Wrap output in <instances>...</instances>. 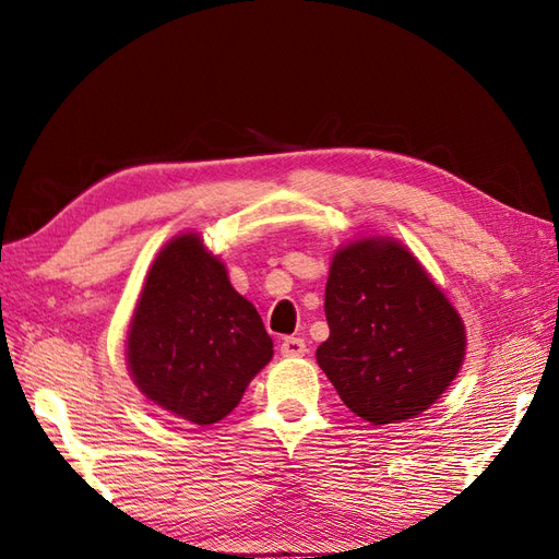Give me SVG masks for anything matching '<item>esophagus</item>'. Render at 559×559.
Wrapping results in <instances>:
<instances>
[{
	"label": "esophagus",
	"mask_w": 559,
	"mask_h": 559,
	"mask_svg": "<svg viewBox=\"0 0 559 559\" xmlns=\"http://www.w3.org/2000/svg\"><path fill=\"white\" fill-rule=\"evenodd\" d=\"M307 353V343L302 338H295V336H288L281 341V355L283 358H300V355Z\"/></svg>",
	"instance_id": "34e87169"
}]
</instances>
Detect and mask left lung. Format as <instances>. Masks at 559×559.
<instances>
[{
  "label": "left lung",
  "instance_id": "8db88e82",
  "mask_svg": "<svg viewBox=\"0 0 559 559\" xmlns=\"http://www.w3.org/2000/svg\"><path fill=\"white\" fill-rule=\"evenodd\" d=\"M324 312L329 338L317 348V362L367 423L415 418L461 370L466 329L459 312L420 261L389 237L338 249Z\"/></svg>",
  "mask_w": 559,
  "mask_h": 559
}]
</instances>
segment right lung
I'll use <instances>...</instances> for the list:
<instances>
[{"mask_svg": "<svg viewBox=\"0 0 559 559\" xmlns=\"http://www.w3.org/2000/svg\"><path fill=\"white\" fill-rule=\"evenodd\" d=\"M273 355L254 305L197 233L165 245L127 331V367L148 401L175 418L211 425L240 403Z\"/></svg>", "mask_w": 559, "mask_h": 559, "instance_id": "right-lung-1", "label": "right lung"}]
</instances>
